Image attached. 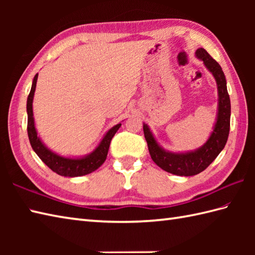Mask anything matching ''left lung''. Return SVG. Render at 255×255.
<instances>
[{
  "label": "left lung",
  "mask_w": 255,
  "mask_h": 255,
  "mask_svg": "<svg viewBox=\"0 0 255 255\" xmlns=\"http://www.w3.org/2000/svg\"><path fill=\"white\" fill-rule=\"evenodd\" d=\"M196 57L203 60L206 68L213 73L216 82H217L219 96L217 122H216L214 130L206 143L192 152H169L160 147L149 127L143 124V133L145 141L148 143L151 159L162 170L180 176L196 175L207 169L208 165L217 158L221 150L225 148L230 130L231 105L223 69L204 48H199L196 50Z\"/></svg>",
  "instance_id": "obj_1"
}]
</instances>
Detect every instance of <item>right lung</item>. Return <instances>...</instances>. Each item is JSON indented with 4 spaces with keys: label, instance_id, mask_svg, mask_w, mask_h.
<instances>
[{
    "label": "right lung",
    "instance_id": "add662e5",
    "mask_svg": "<svg viewBox=\"0 0 255 255\" xmlns=\"http://www.w3.org/2000/svg\"><path fill=\"white\" fill-rule=\"evenodd\" d=\"M37 78L38 74H36L34 80H32L31 90L29 92L28 97H27L26 107L27 115H28V121H27V132H28L29 142L31 144L32 150L35 151L37 155L40 158V160L44 162L49 169H51L53 172H56L57 174L61 176H82L94 172L105 162L112 138L115 136L116 131L118 130L119 127L122 126V124H117L116 126L111 128L104 136V138L102 139L99 147L89 155L83 156V158L80 159H70L58 155L57 153L52 152V151L48 149L46 145L41 142L39 137L37 136L34 123V114H32V99H34L35 94Z\"/></svg>",
    "mask_w": 255,
    "mask_h": 255
}]
</instances>
